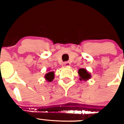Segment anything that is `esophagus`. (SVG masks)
I'll use <instances>...</instances> for the list:
<instances>
[{"label":"esophagus","instance_id":"34e87169","mask_svg":"<svg viewBox=\"0 0 124 124\" xmlns=\"http://www.w3.org/2000/svg\"><path fill=\"white\" fill-rule=\"evenodd\" d=\"M69 66H70V63H69V62H65L63 64V67H67Z\"/></svg>","mask_w":124,"mask_h":124}]
</instances>
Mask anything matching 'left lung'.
Masks as SVG:
<instances>
[{
  "mask_svg": "<svg viewBox=\"0 0 124 124\" xmlns=\"http://www.w3.org/2000/svg\"><path fill=\"white\" fill-rule=\"evenodd\" d=\"M78 74L79 75V79L81 81H86L91 78V74L87 71L86 69L81 68L78 70Z\"/></svg>",
  "mask_w": 124,
  "mask_h": 124,
  "instance_id": "obj_1",
  "label": "left lung"
}]
</instances>
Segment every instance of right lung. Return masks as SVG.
Returning a JSON list of instances; mask_svg holds the SVG:
<instances>
[{
    "label": "right lung",
    "mask_w": 124,
    "mask_h": 124,
    "mask_svg": "<svg viewBox=\"0 0 124 124\" xmlns=\"http://www.w3.org/2000/svg\"><path fill=\"white\" fill-rule=\"evenodd\" d=\"M45 78L46 80L48 81L49 82H51L52 81L53 79L54 78V73L53 71H50L49 73H46L45 76Z\"/></svg>",
    "instance_id": "add662e5"
}]
</instances>
